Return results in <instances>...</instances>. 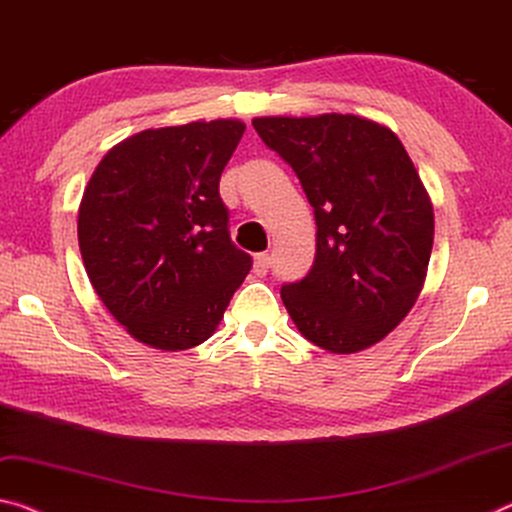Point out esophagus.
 <instances>
[{
	"label": "esophagus",
	"instance_id": "1",
	"mask_svg": "<svg viewBox=\"0 0 512 512\" xmlns=\"http://www.w3.org/2000/svg\"><path fill=\"white\" fill-rule=\"evenodd\" d=\"M271 255L269 253H259V255H255V264H253V271L257 273V275H266L269 273V269H271Z\"/></svg>",
	"mask_w": 512,
	"mask_h": 512
}]
</instances>
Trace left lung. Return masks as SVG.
<instances>
[{"label": "left lung", "mask_w": 512, "mask_h": 512, "mask_svg": "<svg viewBox=\"0 0 512 512\" xmlns=\"http://www.w3.org/2000/svg\"><path fill=\"white\" fill-rule=\"evenodd\" d=\"M253 127L314 207L312 269L280 289L289 316L323 351L378 344L419 298L435 234L431 198L399 136L353 113L264 116Z\"/></svg>", "instance_id": "left-lung-1"}]
</instances>
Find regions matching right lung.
Wrapping results in <instances>:
<instances>
[{"instance_id":"1","label":"right lung","mask_w":512,"mask_h":512,"mask_svg":"<svg viewBox=\"0 0 512 512\" xmlns=\"http://www.w3.org/2000/svg\"><path fill=\"white\" fill-rule=\"evenodd\" d=\"M246 125L145 129L104 154L77 234L88 280L141 344L186 351L214 335L253 259L234 246L218 182Z\"/></svg>"}]
</instances>
